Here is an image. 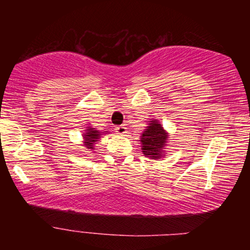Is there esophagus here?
I'll list each match as a JSON object with an SVG mask.
<instances>
[{
  "mask_svg": "<svg viewBox=\"0 0 250 250\" xmlns=\"http://www.w3.org/2000/svg\"><path fill=\"white\" fill-rule=\"evenodd\" d=\"M126 129H127V128L125 127V125H118V126H116L115 131L117 132L119 135H124L126 133Z\"/></svg>",
  "mask_w": 250,
  "mask_h": 250,
  "instance_id": "1",
  "label": "esophagus"
}]
</instances>
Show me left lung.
Wrapping results in <instances>:
<instances>
[{
	"label": "left lung",
	"instance_id": "left-lung-1",
	"mask_svg": "<svg viewBox=\"0 0 250 250\" xmlns=\"http://www.w3.org/2000/svg\"><path fill=\"white\" fill-rule=\"evenodd\" d=\"M167 133L157 121H151L141 136L142 150L145 156L158 159L163 155V146L166 145Z\"/></svg>",
	"mask_w": 250,
	"mask_h": 250
}]
</instances>
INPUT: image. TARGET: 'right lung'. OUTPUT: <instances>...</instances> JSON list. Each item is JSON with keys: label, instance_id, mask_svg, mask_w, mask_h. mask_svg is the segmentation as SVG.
<instances>
[{"label": "right lung", "instance_id": "add662e5", "mask_svg": "<svg viewBox=\"0 0 250 250\" xmlns=\"http://www.w3.org/2000/svg\"><path fill=\"white\" fill-rule=\"evenodd\" d=\"M87 133H85L84 139H85V146L87 149H93L94 148V142L98 141V139L100 138L101 133L97 131L94 128H90L86 129Z\"/></svg>", "mask_w": 250, "mask_h": 250}]
</instances>
